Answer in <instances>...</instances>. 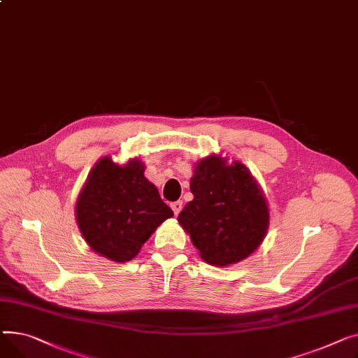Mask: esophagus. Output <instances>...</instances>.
Instances as JSON below:
<instances>
[{
	"label": "esophagus",
	"instance_id": "1",
	"mask_svg": "<svg viewBox=\"0 0 358 358\" xmlns=\"http://www.w3.org/2000/svg\"><path fill=\"white\" fill-rule=\"evenodd\" d=\"M172 209H173V213H175V215H178L180 211H182V206H183V202L182 201H176V202H173L172 205Z\"/></svg>",
	"mask_w": 358,
	"mask_h": 358
}]
</instances>
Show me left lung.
<instances>
[{"label":"left lung","instance_id":"1","mask_svg":"<svg viewBox=\"0 0 358 358\" xmlns=\"http://www.w3.org/2000/svg\"><path fill=\"white\" fill-rule=\"evenodd\" d=\"M194 199L178 221L213 266L236 264L251 256L263 243L270 214L257 180L238 160L211 155L194 164Z\"/></svg>","mask_w":358,"mask_h":358}]
</instances>
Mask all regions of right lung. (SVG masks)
Masks as SVG:
<instances>
[{
    "label": "right lung",
    "mask_w": 358,
    "mask_h": 358,
    "mask_svg": "<svg viewBox=\"0 0 358 358\" xmlns=\"http://www.w3.org/2000/svg\"><path fill=\"white\" fill-rule=\"evenodd\" d=\"M144 171L138 157L120 164L103 156L83 183L75 218L83 240L101 257L115 263L133 260L157 227L173 217Z\"/></svg>",
    "instance_id": "right-lung-1"
}]
</instances>
